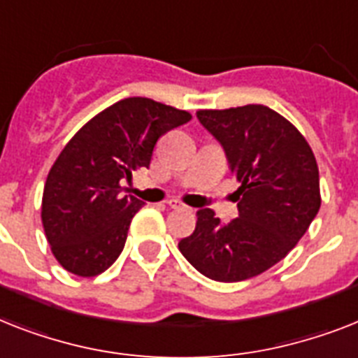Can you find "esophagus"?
Listing matches in <instances>:
<instances>
[{
    "instance_id": "obj_1",
    "label": "esophagus",
    "mask_w": 358,
    "mask_h": 358,
    "mask_svg": "<svg viewBox=\"0 0 358 358\" xmlns=\"http://www.w3.org/2000/svg\"><path fill=\"white\" fill-rule=\"evenodd\" d=\"M167 206H169L171 209H189L187 206H185V204H182V202H180V200H176V199H171V200H167Z\"/></svg>"
}]
</instances>
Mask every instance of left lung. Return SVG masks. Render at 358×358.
Wrapping results in <instances>:
<instances>
[{"label": "left lung", "instance_id": "8db88e82", "mask_svg": "<svg viewBox=\"0 0 358 358\" xmlns=\"http://www.w3.org/2000/svg\"><path fill=\"white\" fill-rule=\"evenodd\" d=\"M196 117L239 180V217L220 222L213 209H199L196 228L178 248L209 280H250L280 263L315 220L320 209L315 154L294 124L263 104L200 110Z\"/></svg>", "mask_w": 358, "mask_h": 358}]
</instances>
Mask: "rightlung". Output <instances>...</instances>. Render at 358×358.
<instances>
[{
  "instance_id": "obj_1",
  "label": "right lung",
  "mask_w": 358,
  "mask_h": 358,
  "mask_svg": "<svg viewBox=\"0 0 358 358\" xmlns=\"http://www.w3.org/2000/svg\"><path fill=\"white\" fill-rule=\"evenodd\" d=\"M191 113L147 97H129L90 119L69 139L45 180L43 231L55 257L92 278L117 259L141 200L123 194L134 171L149 167L154 145Z\"/></svg>"
}]
</instances>
